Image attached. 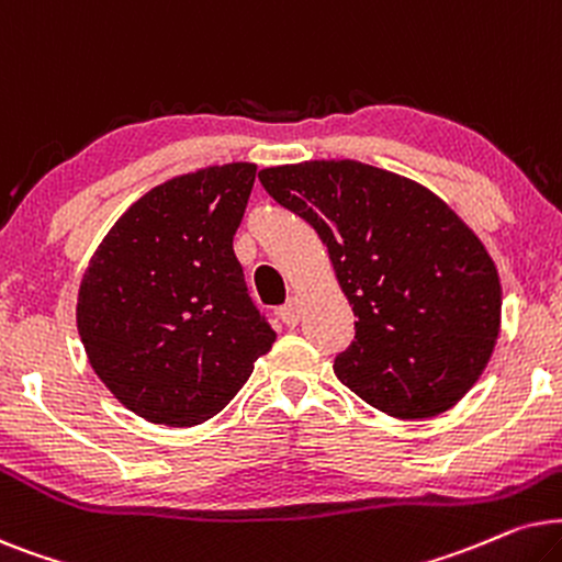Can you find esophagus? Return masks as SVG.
<instances>
[{
    "instance_id": "esophagus-1",
    "label": "esophagus",
    "mask_w": 562,
    "mask_h": 562,
    "mask_svg": "<svg viewBox=\"0 0 562 562\" xmlns=\"http://www.w3.org/2000/svg\"><path fill=\"white\" fill-rule=\"evenodd\" d=\"M277 318H280L285 326H295L297 321H301V301H297V297H290L285 305L277 308Z\"/></svg>"
}]
</instances>
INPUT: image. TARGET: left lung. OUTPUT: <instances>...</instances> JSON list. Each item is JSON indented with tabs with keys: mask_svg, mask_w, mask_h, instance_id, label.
Masks as SVG:
<instances>
[{
	"mask_svg": "<svg viewBox=\"0 0 562 562\" xmlns=\"http://www.w3.org/2000/svg\"><path fill=\"white\" fill-rule=\"evenodd\" d=\"M259 182L326 244L355 311L334 359L341 383L395 418L454 406L501 324L496 267L473 231L422 184L362 161L261 169Z\"/></svg>",
	"mask_w": 562,
	"mask_h": 562,
	"instance_id": "1",
	"label": "left lung"
}]
</instances>
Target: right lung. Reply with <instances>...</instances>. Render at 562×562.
Returning a JSON list of instances; mask_svg holds the SVG:
<instances>
[{"mask_svg":"<svg viewBox=\"0 0 562 562\" xmlns=\"http://www.w3.org/2000/svg\"><path fill=\"white\" fill-rule=\"evenodd\" d=\"M254 177V164H226L154 187L89 261L79 336L102 383L148 422H207L272 347L234 254Z\"/></svg>","mask_w":562,"mask_h":562,"instance_id":"add662e5","label":"right lung"}]
</instances>
